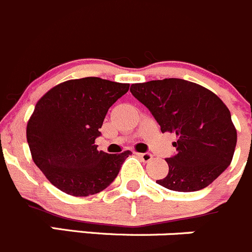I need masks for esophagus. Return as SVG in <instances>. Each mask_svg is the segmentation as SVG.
Listing matches in <instances>:
<instances>
[{"label": "esophagus", "instance_id": "34e87169", "mask_svg": "<svg viewBox=\"0 0 252 252\" xmlns=\"http://www.w3.org/2000/svg\"><path fill=\"white\" fill-rule=\"evenodd\" d=\"M138 158H141L143 161H151L153 159V156L151 153H136Z\"/></svg>", "mask_w": 252, "mask_h": 252}]
</instances>
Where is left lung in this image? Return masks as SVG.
<instances>
[{"label": "left lung", "mask_w": 252, "mask_h": 252, "mask_svg": "<svg viewBox=\"0 0 252 252\" xmlns=\"http://www.w3.org/2000/svg\"><path fill=\"white\" fill-rule=\"evenodd\" d=\"M131 93L146 105L160 131L175 133L176 154L165 159V189L191 192L207 188L231 163L236 128L230 111L213 92L193 82L165 78L134 83Z\"/></svg>", "instance_id": "8db88e82"}]
</instances>
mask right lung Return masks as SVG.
Returning <instances> with one entry per match:
<instances>
[{
	"label": "right lung",
	"mask_w": 252,
	"mask_h": 252,
	"mask_svg": "<svg viewBox=\"0 0 252 252\" xmlns=\"http://www.w3.org/2000/svg\"><path fill=\"white\" fill-rule=\"evenodd\" d=\"M128 88V83L86 77L62 82L39 99L27 141L34 163L55 188L84 197L115 180L131 152L108 154L94 142L109 108Z\"/></svg>",
	"instance_id": "1"
}]
</instances>
